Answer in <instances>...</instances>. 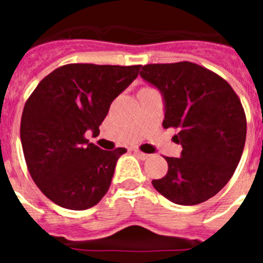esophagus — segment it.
<instances>
[{"instance_id": "obj_1", "label": "esophagus", "mask_w": 263, "mask_h": 263, "mask_svg": "<svg viewBox=\"0 0 263 263\" xmlns=\"http://www.w3.org/2000/svg\"><path fill=\"white\" fill-rule=\"evenodd\" d=\"M134 153H136L137 157L141 158V159H142V160L147 159V158L150 157V155H148V154H146V153H142V152H139V150H136V152H134Z\"/></svg>"}]
</instances>
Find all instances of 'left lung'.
Returning <instances> with one entry per match:
<instances>
[{"mask_svg": "<svg viewBox=\"0 0 263 263\" xmlns=\"http://www.w3.org/2000/svg\"><path fill=\"white\" fill-rule=\"evenodd\" d=\"M139 75L162 92L163 127H174L173 141L182 157H164L166 176L153 185L166 199L195 205L215 196L238 166L246 139V116L227 80L191 62L146 64Z\"/></svg>", "mask_w": 263, "mask_h": 263, "instance_id": "obj_1", "label": "left lung"}]
</instances>
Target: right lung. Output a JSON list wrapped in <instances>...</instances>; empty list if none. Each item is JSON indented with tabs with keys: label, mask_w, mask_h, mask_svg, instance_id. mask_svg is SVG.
Masks as SVG:
<instances>
[{
	"label": "right lung",
	"mask_w": 263,
	"mask_h": 263,
	"mask_svg": "<svg viewBox=\"0 0 263 263\" xmlns=\"http://www.w3.org/2000/svg\"><path fill=\"white\" fill-rule=\"evenodd\" d=\"M141 66L72 63L53 69L23 108L21 142L32 180L67 210L96 205L108 192L116 162L126 148L101 150L99 136L111 101L138 76Z\"/></svg>",
	"instance_id": "1"
}]
</instances>
